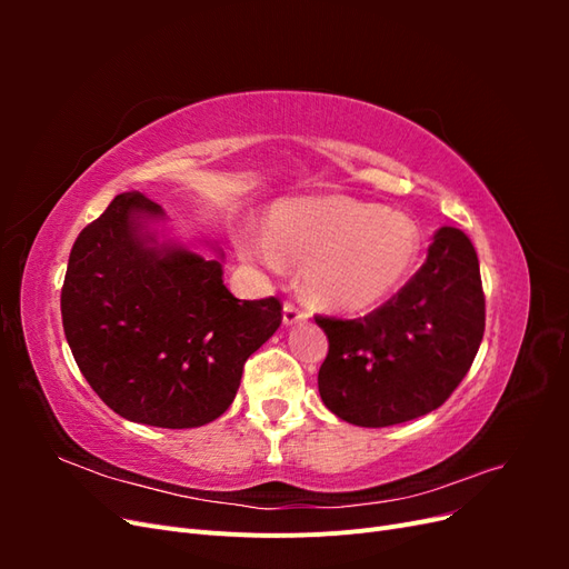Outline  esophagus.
I'll return each instance as SVG.
<instances>
[{
    "mask_svg": "<svg viewBox=\"0 0 569 569\" xmlns=\"http://www.w3.org/2000/svg\"><path fill=\"white\" fill-rule=\"evenodd\" d=\"M306 318H308V313L303 311V308H299L297 303H291V301L284 303V308H282L284 325H297V322H303Z\"/></svg>",
    "mask_w": 569,
    "mask_h": 569,
    "instance_id": "1",
    "label": "esophagus"
}]
</instances>
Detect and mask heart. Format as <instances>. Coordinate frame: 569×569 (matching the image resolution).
<instances>
[{"label": "heart", "instance_id": "1", "mask_svg": "<svg viewBox=\"0 0 569 569\" xmlns=\"http://www.w3.org/2000/svg\"><path fill=\"white\" fill-rule=\"evenodd\" d=\"M242 258L280 270L303 266L308 299L335 311H363L387 299L420 256V230L408 216L349 197L284 201L270 232L237 234Z\"/></svg>", "mask_w": 569, "mask_h": 569}]
</instances>
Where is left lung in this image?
Wrapping results in <instances>:
<instances>
[{"instance_id":"obj_1","label":"left lung","mask_w":569,"mask_h":569,"mask_svg":"<svg viewBox=\"0 0 569 569\" xmlns=\"http://www.w3.org/2000/svg\"><path fill=\"white\" fill-rule=\"evenodd\" d=\"M477 251L441 228L420 270L375 308L343 320L316 316L330 339L318 372L322 403L358 427H389L437 410L468 375L485 337Z\"/></svg>"}]
</instances>
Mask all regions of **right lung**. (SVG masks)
I'll return each instance as SVG.
<instances>
[{"label": "right lung", "instance_id": "1", "mask_svg": "<svg viewBox=\"0 0 569 569\" xmlns=\"http://www.w3.org/2000/svg\"><path fill=\"white\" fill-rule=\"evenodd\" d=\"M161 216L157 201L126 192L78 234L61 287L63 332L82 377L120 418L201 427L234 401L282 303L234 299L218 258L149 247L142 220Z\"/></svg>", "mask_w": 569, "mask_h": 569}]
</instances>
